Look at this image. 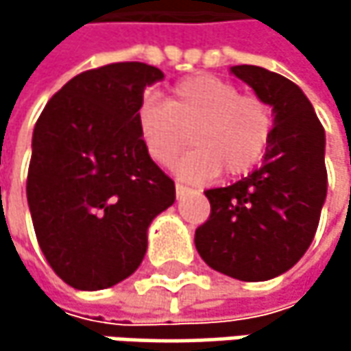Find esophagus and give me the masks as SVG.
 I'll list each match as a JSON object with an SVG mask.
<instances>
[{
  "label": "esophagus",
  "instance_id": "34e87169",
  "mask_svg": "<svg viewBox=\"0 0 351 351\" xmlns=\"http://www.w3.org/2000/svg\"><path fill=\"white\" fill-rule=\"evenodd\" d=\"M186 193H189V189H186V186H182V184H176V197H178V199H182Z\"/></svg>",
  "mask_w": 351,
  "mask_h": 351
}]
</instances>
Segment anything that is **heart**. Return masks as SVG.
Listing matches in <instances>:
<instances>
[{
	"label": "heart",
	"mask_w": 351,
	"mask_h": 351,
	"mask_svg": "<svg viewBox=\"0 0 351 351\" xmlns=\"http://www.w3.org/2000/svg\"><path fill=\"white\" fill-rule=\"evenodd\" d=\"M138 132L150 158L162 167L175 162L193 136V148L175 167L186 182H207L226 171L238 176L252 171L272 138V109L254 95L215 75L178 81L169 99H144L138 107Z\"/></svg>",
	"instance_id": "b5f03b06"
}]
</instances>
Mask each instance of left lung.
<instances>
[{
  "instance_id": "left-lung-1",
  "label": "left lung",
  "mask_w": 351,
  "mask_h": 351,
  "mask_svg": "<svg viewBox=\"0 0 351 351\" xmlns=\"http://www.w3.org/2000/svg\"><path fill=\"white\" fill-rule=\"evenodd\" d=\"M272 107L274 128L260 169L205 191L209 219L195 245L213 270L260 282L291 270L313 242L327 197L325 130L299 85L254 64L230 69Z\"/></svg>"
}]
</instances>
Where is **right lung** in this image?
<instances>
[{"instance_id": "add662e5", "label": "right lung", "mask_w": 351, "mask_h": 351, "mask_svg": "<svg viewBox=\"0 0 351 351\" xmlns=\"http://www.w3.org/2000/svg\"><path fill=\"white\" fill-rule=\"evenodd\" d=\"M165 73L113 62L73 77L32 134L28 207L52 270L73 289H109L138 270L175 182L146 152L138 107Z\"/></svg>"}]
</instances>
